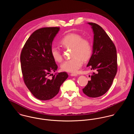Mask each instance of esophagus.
<instances>
[{
	"label": "esophagus",
	"mask_w": 134,
	"mask_h": 134,
	"mask_svg": "<svg viewBox=\"0 0 134 134\" xmlns=\"http://www.w3.org/2000/svg\"><path fill=\"white\" fill-rule=\"evenodd\" d=\"M70 75L71 76H77V74H70Z\"/></svg>",
	"instance_id": "34e87169"
}]
</instances>
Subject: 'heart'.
<instances>
[{"instance_id": "heart-1", "label": "heart", "mask_w": 134, "mask_h": 134, "mask_svg": "<svg viewBox=\"0 0 134 134\" xmlns=\"http://www.w3.org/2000/svg\"><path fill=\"white\" fill-rule=\"evenodd\" d=\"M60 44L64 48H71V59L64 62L60 66L63 71L69 72H76L82 67L83 62L89 60L92 53V48L87 39L83 38L77 33H70L64 36ZM51 55L53 59L57 62L63 60L61 52L57 47H52Z\"/></svg>"}]
</instances>
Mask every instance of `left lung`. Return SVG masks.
I'll return each instance as SVG.
<instances>
[{
	"label": "left lung",
	"mask_w": 134,
	"mask_h": 134,
	"mask_svg": "<svg viewBox=\"0 0 134 134\" xmlns=\"http://www.w3.org/2000/svg\"><path fill=\"white\" fill-rule=\"evenodd\" d=\"M93 32L92 54L87 67L93 72L87 85L83 89L84 94L97 98L105 94L110 87L117 71L116 47L103 28L95 23H88Z\"/></svg>",
	"instance_id": "8db88e82"
}]
</instances>
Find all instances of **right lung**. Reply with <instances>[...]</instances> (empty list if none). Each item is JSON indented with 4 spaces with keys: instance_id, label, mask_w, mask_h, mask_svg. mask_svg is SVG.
Segmentation results:
<instances>
[{
    "instance_id": "add662e5",
    "label": "right lung",
    "mask_w": 134,
    "mask_h": 134,
    "mask_svg": "<svg viewBox=\"0 0 134 134\" xmlns=\"http://www.w3.org/2000/svg\"><path fill=\"white\" fill-rule=\"evenodd\" d=\"M59 27H45L34 31L24 45L20 54L24 81L32 94L40 100L54 97L60 87L67 79L66 72L54 74L58 66L51 55L52 42Z\"/></svg>"
}]
</instances>
